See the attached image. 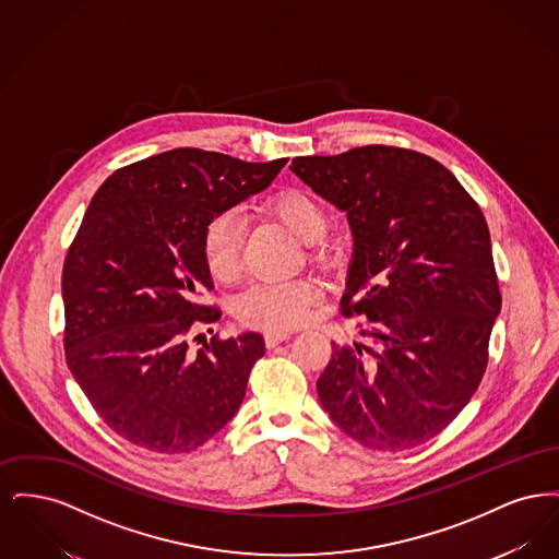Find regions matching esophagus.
Listing matches in <instances>:
<instances>
[{"mask_svg":"<svg viewBox=\"0 0 559 559\" xmlns=\"http://www.w3.org/2000/svg\"><path fill=\"white\" fill-rule=\"evenodd\" d=\"M289 337H292V333H287V331H267L266 335H264L267 347H276L278 344L287 342Z\"/></svg>","mask_w":559,"mask_h":559,"instance_id":"esophagus-1","label":"esophagus"}]
</instances>
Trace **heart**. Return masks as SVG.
Returning a JSON list of instances; mask_svg holds the SVG:
<instances>
[{"mask_svg":"<svg viewBox=\"0 0 559 559\" xmlns=\"http://www.w3.org/2000/svg\"><path fill=\"white\" fill-rule=\"evenodd\" d=\"M272 213L297 239L314 242L326 228V212L304 190H283L270 201ZM242 226L235 213L215 215L203 230V258L217 281H230L240 262ZM319 297V285L306 278L287 283H258L235 299V317L255 329H292L308 319L310 306Z\"/></svg>","mask_w":559,"mask_h":559,"instance_id":"heart-1","label":"heart"}]
</instances>
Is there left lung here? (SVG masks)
Masks as SVG:
<instances>
[{
  "instance_id": "8db88e82",
  "label": "left lung",
  "mask_w": 559,
  "mask_h": 559,
  "mask_svg": "<svg viewBox=\"0 0 559 559\" xmlns=\"http://www.w3.org/2000/svg\"><path fill=\"white\" fill-rule=\"evenodd\" d=\"M292 171L346 213L344 314L371 346L333 344L320 404L352 440L406 451L438 436L478 390L501 312L478 203L438 160L396 146L297 157Z\"/></svg>"
}]
</instances>
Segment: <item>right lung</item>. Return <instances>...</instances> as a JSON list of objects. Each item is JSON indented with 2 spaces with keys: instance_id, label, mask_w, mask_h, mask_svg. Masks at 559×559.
<instances>
[{
  "instance_id": "add662e5",
  "label": "right lung",
  "mask_w": 559,
  "mask_h": 559,
  "mask_svg": "<svg viewBox=\"0 0 559 559\" xmlns=\"http://www.w3.org/2000/svg\"><path fill=\"white\" fill-rule=\"evenodd\" d=\"M287 159L245 163L174 148L117 169L94 194L62 267L67 365L112 431L153 452H190L239 411L266 346L260 333L188 352L213 278L207 222L272 185Z\"/></svg>"
}]
</instances>
